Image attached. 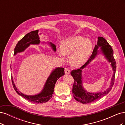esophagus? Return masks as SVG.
Listing matches in <instances>:
<instances>
[{"mask_svg": "<svg viewBox=\"0 0 125 125\" xmlns=\"http://www.w3.org/2000/svg\"><path fill=\"white\" fill-rule=\"evenodd\" d=\"M65 73L66 74H69L70 73V71L68 68H65Z\"/></svg>", "mask_w": 125, "mask_h": 125, "instance_id": "1", "label": "esophagus"}]
</instances>
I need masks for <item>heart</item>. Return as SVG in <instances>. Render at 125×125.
Returning <instances> with one entry per match:
<instances>
[{
    "label": "heart",
    "mask_w": 125,
    "mask_h": 125,
    "mask_svg": "<svg viewBox=\"0 0 125 125\" xmlns=\"http://www.w3.org/2000/svg\"><path fill=\"white\" fill-rule=\"evenodd\" d=\"M92 49L91 41L80 36H74L63 40L58 52L62 59L70 55L69 62L72 66L79 67L86 62Z\"/></svg>",
    "instance_id": "obj_1"
}]
</instances>
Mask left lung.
I'll list each match as a JSON object with an SVG mask.
<instances>
[{"instance_id":"obj_1","label":"left lung","mask_w":125,"mask_h":125,"mask_svg":"<svg viewBox=\"0 0 125 125\" xmlns=\"http://www.w3.org/2000/svg\"><path fill=\"white\" fill-rule=\"evenodd\" d=\"M97 43L94 47L92 54L87 62L83 65L80 69L71 71V75L74 79V83L73 86V94L74 99L78 102L83 104L90 103L95 101L109 93L114 85L115 81V75L116 70V62L113 56V50L112 46L103 37H98ZM100 47V50L98 48ZM100 52H102L107 59L109 62L111 63V65L114 71L110 88L104 92L99 93H91L87 92L82 85V69L94 59L96 55Z\"/></svg>"}]
</instances>
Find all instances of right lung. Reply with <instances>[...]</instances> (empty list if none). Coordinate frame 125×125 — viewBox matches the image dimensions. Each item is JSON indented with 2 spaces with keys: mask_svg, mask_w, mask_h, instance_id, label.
I'll list each match as a JSON object with an SVG mask.
<instances>
[{
  "mask_svg": "<svg viewBox=\"0 0 125 125\" xmlns=\"http://www.w3.org/2000/svg\"><path fill=\"white\" fill-rule=\"evenodd\" d=\"M40 43V40L39 35V30L30 32L26 34L23 38L18 42L16 47L14 48V55H16L18 52H23L31 44L38 45ZM50 44L53 51L56 52V47L55 44L52 43H50ZM64 74H65V71L63 68L58 67L52 70L50 75L47 79L42 91L39 94L34 95H27L19 91L14 83L12 77H11V80H12L13 88L19 95L23 97L26 100L32 103H44L50 100L52 97L57 80Z\"/></svg>",
  "mask_w": 125,
  "mask_h": 125,
  "instance_id": "add662e5",
  "label": "right lung"
}]
</instances>
